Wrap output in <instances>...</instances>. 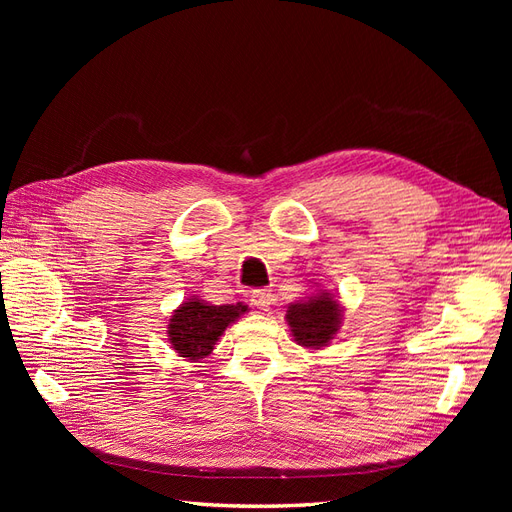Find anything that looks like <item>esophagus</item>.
I'll use <instances>...</instances> for the list:
<instances>
[{
  "mask_svg": "<svg viewBox=\"0 0 512 512\" xmlns=\"http://www.w3.org/2000/svg\"><path fill=\"white\" fill-rule=\"evenodd\" d=\"M250 301H252L254 307L265 309V312H267V309H269L271 303H273V294H271V290H267V288H258V290H252Z\"/></svg>",
  "mask_w": 512,
  "mask_h": 512,
  "instance_id": "1",
  "label": "esophagus"
}]
</instances>
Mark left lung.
Segmentation results:
<instances>
[{"instance_id": "obj_1", "label": "left lung", "mask_w": 512, "mask_h": 512, "mask_svg": "<svg viewBox=\"0 0 512 512\" xmlns=\"http://www.w3.org/2000/svg\"><path fill=\"white\" fill-rule=\"evenodd\" d=\"M342 314L344 309L335 294L320 290L316 297H309L307 301L290 303L286 320L294 342L303 348L318 350L331 344L342 327Z\"/></svg>"}]
</instances>
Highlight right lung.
Listing matches in <instances>:
<instances>
[{
    "label": "right lung",
    "mask_w": 512,
    "mask_h": 512,
    "mask_svg": "<svg viewBox=\"0 0 512 512\" xmlns=\"http://www.w3.org/2000/svg\"><path fill=\"white\" fill-rule=\"evenodd\" d=\"M247 312V305H211L203 299L181 303L168 320V342L179 356L192 363L203 361L215 348L228 324Z\"/></svg>",
    "instance_id": "add662e5"
}]
</instances>
